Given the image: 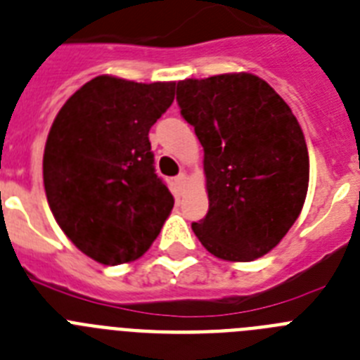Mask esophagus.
<instances>
[{"mask_svg": "<svg viewBox=\"0 0 360 360\" xmlns=\"http://www.w3.org/2000/svg\"><path fill=\"white\" fill-rule=\"evenodd\" d=\"M186 180H187L186 173H180L178 176H174V184H176L178 189H182V187L186 186Z\"/></svg>", "mask_w": 360, "mask_h": 360, "instance_id": "1", "label": "esophagus"}]
</instances>
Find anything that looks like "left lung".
<instances>
[{"instance_id":"8db88e82","label":"left lung","mask_w":360,"mask_h":360,"mask_svg":"<svg viewBox=\"0 0 360 360\" xmlns=\"http://www.w3.org/2000/svg\"><path fill=\"white\" fill-rule=\"evenodd\" d=\"M176 101L204 147L210 211L193 222L195 235L211 255L231 262L269 253L308 193V147L297 118L248 72L178 82Z\"/></svg>"}]
</instances>
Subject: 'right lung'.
<instances>
[{
    "label": "right lung",
    "instance_id": "right-lung-1",
    "mask_svg": "<svg viewBox=\"0 0 360 360\" xmlns=\"http://www.w3.org/2000/svg\"><path fill=\"white\" fill-rule=\"evenodd\" d=\"M174 82L98 76L61 107L45 143L43 184L61 231L107 266L140 259L174 198L155 171L149 129L174 100Z\"/></svg>",
    "mask_w": 360,
    "mask_h": 360
}]
</instances>
